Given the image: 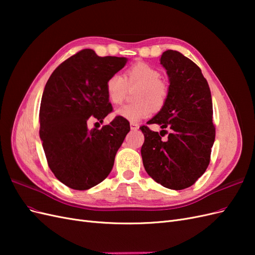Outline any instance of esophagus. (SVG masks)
<instances>
[{"label":"esophagus","mask_w":255,"mask_h":255,"mask_svg":"<svg viewBox=\"0 0 255 255\" xmlns=\"http://www.w3.org/2000/svg\"><path fill=\"white\" fill-rule=\"evenodd\" d=\"M129 126H130V129H133V130H137L138 128H139V126H138L136 122H130Z\"/></svg>","instance_id":"obj_1"}]
</instances>
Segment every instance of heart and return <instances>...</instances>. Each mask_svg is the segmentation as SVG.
Instances as JSON below:
<instances>
[{
    "label": "heart",
    "instance_id": "1",
    "mask_svg": "<svg viewBox=\"0 0 255 255\" xmlns=\"http://www.w3.org/2000/svg\"><path fill=\"white\" fill-rule=\"evenodd\" d=\"M138 86L134 94L136 102L123 105L116 115L128 121H140L149 117L152 111H160L167 103L169 89L160 81V73L145 63L129 66L123 73H113L105 82L107 99L113 104H120L125 100L128 88Z\"/></svg>",
    "mask_w": 255,
    "mask_h": 255
}]
</instances>
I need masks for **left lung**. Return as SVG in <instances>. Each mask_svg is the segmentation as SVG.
Masks as SVG:
<instances>
[{
  "label": "left lung",
  "mask_w": 255,
  "mask_h": 255,
  "mask_svg": "<svg viewBox=\"0 0 255 255\" xmlns=\"http://www.w3.org/2000/svg\"><path fill=\"white\" fill-rule=\"evenodd\" d=\"M170 81L167 103L146 125H159L160 134L141 126V156L146 173L164 187L181 190L194 185L211 161L216 128L207 81L194 61L167 50L160 56ZM166 128L171 129L169 134ZM164 134H163L162 133ZM166 133L168 137L161 138Z\"/></svg>",
  "instance_id": "obj_1"
}]
</instances>
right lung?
<instances>
[{
    "instance_id": "right-lung-1",
    "label": "right lung",
    "mask_w": 255,
    "mask_h": 255,
    "mask_svg": "<svg viewBox=\"0 0 255 255\" xmlns=\"http://www.w3.org/2000/svg\"><path fill=\"white\" fill-rule=\"evenodd\" d=\"M126 64L125 57H100L85 49L63 61L45 84L39 135L50 169L68 187L89 189L112 171L129 123L116 116L110 125L88 130L87 121L102 122L113 112L105 82Z\"/></svg>"
}]
</instances>
